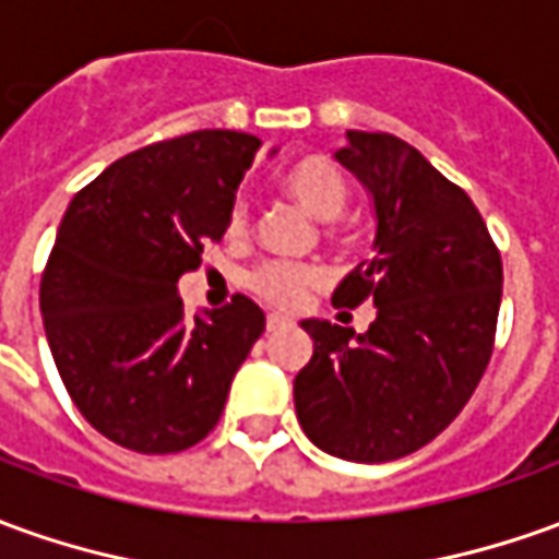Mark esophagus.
I'll use <instances>...</instances> for the list:
<instances>
[{
    "label": "esophagus",
    "mask_w": 559,
    "mask_h": 559,
    "mask_svg": "<svg viewBox=\"0 0 559 559\" xmlns=\"http://www.w3.org/2000/svg\"><path fill=\"white\" fill-rule=\"evenodd\" d=\"M288 325H292V322H288L286 317H276V313H273V317H267V331H283V329H288Z\"/></svg>",
    "instance_id": "34e87169"
}]
</instances>
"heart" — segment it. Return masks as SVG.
Segmentation results:
<instances>
[{
  "mask_svg": "<svg viewBox=\"0 0 559 559\" xmlns=\"http://www.w3.org/2000/svg\"><path fill=\"white\" fill-rule=\"evenodd\" d=\"M286 194L304 213L313 215L319 222H331L344 213L346 206V188L344 173L337 169L334 160L329 157H304L295 167L288 169L286 179H283ZM249 225V213L246 206L237 203L230 210L228 218V234L230 237H242ZM319 283V271L313 267H304V264H283V261H271V264H261L252 276H249V288L255 292L261 301H267L271 307L280 310H295L298 304L307 298V292Z\"/></svg>",
  "mask_w": 559,
  "mask_h": 559,
  "instance_id": "1",
  "label": "heart"
}]
</instances>
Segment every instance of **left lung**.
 <instances>
[{
    "instance_id": "8db88e82",
    "label": "left lung",
    "mask_w": 559,
    "mask_h": 559,
    "mask_svg": "<svg viewBox=\"0 0 559 559\" xmlns=\"http://www.w3.org/2000/svg\"><path fill=\"white\" fill-rule=\"evenodd\" d=\"M374 200V258L334 288L371 301L365 334L304 319L313 359L295 377L307 438L349 463H390L441 435L484 377L502 301V258L460 185L390 133L346 130L334 152Z\"/></svg>"
}]
</instances>
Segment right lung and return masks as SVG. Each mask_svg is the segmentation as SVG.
<instances>
[{
    "label": "right lung",
    "instance_id": "1",
    "mask_svg": "<svg viewBox=\"0 0 559 559\" xmlns=\"http://www.w3.org/2000/svg\"><path fill=\"white\" fill-rule=\"evenodd\" d=\"M258 148L237 130L145 145L81 188L60 222L38 288L41 322L81 417L121 448L179 453L203 441L264 331L246 295L185 319L176 288L228 230Z\"/></svg>",
    "mask_w": 559,
    "mask_h": 559
}]
</instances>
